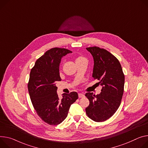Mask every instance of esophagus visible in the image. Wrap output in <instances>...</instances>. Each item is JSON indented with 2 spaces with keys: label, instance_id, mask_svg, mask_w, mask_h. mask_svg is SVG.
I'll return each instance as SVG.
<instances>
[{
  "label": "esophagus",
  "instance_id": "34e87169",
  "mask_svg": "<svg viewBox=\"0 0 148 148\" xmlns=\"http://www.w3.org/2000/svg\"><path fill=\"white\" fill-rule=\"evenodd\" d=\"M84 97V95H83V94H82V93H79L78 94V97L79 98H83Z\"/></svg>",
  "mask_w": 148,
  "mask_h": 148
}]
</instances>
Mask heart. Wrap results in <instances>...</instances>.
Wrapping results in <instances>:
<instances>
[{
  "mask_svg": "<svg viewBox=\"0 0 148 148\" xmlns=\"http://www.w3.org/2000/svg\"><path fill=\"white\" fill-rule=\"evenodd\" d=\"M86 60V58H84L83 57H79L76 59V61H82V60Z\"/></svg>",
  "mask_w": 148,
  "mask_h": 148,
  "instance_id": "heart-1",
  "label": "heart"
}]
</instances>
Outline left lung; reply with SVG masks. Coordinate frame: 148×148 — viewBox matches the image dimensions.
I'll return each instance as SVG.
<instances>
[{"label": "left lung", "mask_w": 148, "mask_h": 148, "mask_svg": "<svg viewBox=\"0 0 148 148\" xmlns=\"http://www.w3.org/2000/svg\"><path fill=\"white\" fill-rule=\"evenodd\" d=\"M94 60L92 77L99 80L101 92L95 95L87 92L85 96L90 104L86 114L97 122L110 118L117 111L122 101L125 84V75L119 60L106 49L94 47L87 48Z\"/></svg>", "instance_id": "obj_1"}]
</instances>
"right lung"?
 <instances>
[{
    "mask_svg": "<svg viewBox=\"0 0 148 148\" xmlns=\"http://www.w3.org/2000/svg\"><path fill=\"white\" fill-rule=\"evenodd\" d=\"M71 52L65 48H52L36 60L30 73L28 87L32 105L38 115L50 125L62 123L78 97L77 92L73 91L63 93L60 99L57 92L56 82L61 81L59 71L61 58Z\"/></svg>",
    "mask_w": 148,
    "mask_h": 148,
    "instance_id": "add662e5",
    "label": "right lung"
}]
</instances>
